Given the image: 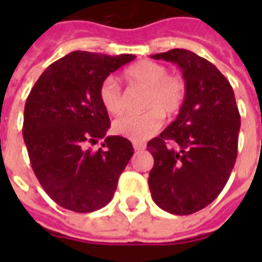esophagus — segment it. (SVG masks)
I'll list each match as a JSON object with an SVG mask.
<instances>
[{"label":"esophagus","mask_w":262,"mask_h":262,"mask_svg":"<svg viewBox=\"0 0 262 262\" xmlns=\"http://www.w3.org/2000/svg\"><path fill=\"white\" fill-rule=\"evenodd\" d=\"M133 148H135L136 151H141L145 148V144L141 143V141H133Z\"/></svg>","instance_id":"obj_1"}]
</instances>
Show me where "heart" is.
<instances>
[{
	"label": "heart",
	"instance_id": "1",
	"mask_svg": "<svg viewBox=\"0 0 262 262\" xmlns=\"http://www.w3.org/2000/svg\"><path fill=\"white\" fill-rule=\"evenodd\" d=\"M130 84L145 88L144 113H127L114 122L115 133L133 141H143L163 123V115L177 114L186 96V84L179 76L170 75L168 68L155 61H140L123 72ZM99 100L107 113L118 115L123 110L122 90L114 77H106L99 85Z\"/></svg>",
	"mask_w": 262,
	"mask_h": 262
}]
</instances>
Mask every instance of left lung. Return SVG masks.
I'll use <instances>...</instances> for the list:
<instances>
[{
    "label": "left lung",
    "instance_id": "obj_1",
    "mask_svg": "<svg viewBox=\"0 0 262 262\" xmlns=\"http://www.w3.org/2000/svg\"><path fill=\"white\" fill-rule=\"evenodd\" d=\"M151 58L177 63L186 96L174 122L147 144L155 162L148 185L163 211L190 215L209 205L230 178L238 152L239 111L228 80L205 58L185 49Z\"/></svg>",
    "mask_w": 262,
    "mask_h": 262
}]
</instances>
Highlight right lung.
Listing matches in <instances>:
<instances>
[{
  "label": "right lung",
  "instance_id": "add662e5",
  "mask_svg": "<svg viewBox=\"0 0 262 262\" xmlns=\"http://www.w3.org/2000/svg\"><path fill=\"white\" fill-rule=\"evenodd\" d=\"M132 54L73 51L43 72L24 107L23 137L36 178L59 207L87 213L106 207L133 156L132 143L106 136L110 118L99 85ZM104 138L94 151L90 143Z\"/></svg>",
  "mask_w": 262,
  "mask_h": 262
}]
</instances>
